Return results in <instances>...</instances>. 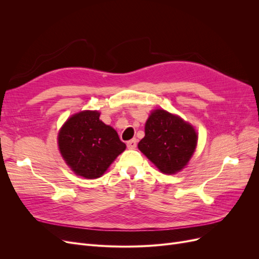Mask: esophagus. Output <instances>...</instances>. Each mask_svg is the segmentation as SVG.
I'll return each mask as SVG.
<instances>
[{"mask_svg":"<svg viewBox=\"0 0 259 259\" xmlns=\"http://www.w3.org/2000/svg\"><path fill=\"white\" fill-rule=\"evenodd\" d=\"M126 146H127L128 149H135L136 146H137V139L134 138V139L128 140V142L126 143Z\"/></svg>","mask_w":259,"mask_h":259,"instance_id":"1","label":"esophagus"}]
</instances>
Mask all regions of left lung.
Masks as SVG:
<instances>
[{"label":"left lung","mask_w":259,"mask_h":259,"mask_svg":"<svg viewBox=\"0 0 259 259\" xmlns=\"http://www.w3.org/2000/svg\"><path fill=\"white\" fill-rule=\"evenodd\" d=\"M190 124L165 110H154L146 123L138 149L164 174H175L187 165L197 146Z\"/></svg>","instance_id":"left-lung-1"}]
</instances>
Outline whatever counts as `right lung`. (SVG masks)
<instances>
[{"label": "right lung", "instance_id": "obj_1", "mask_svg": "<svg viewBox=\"0 0 259 259\" xmlns=\"http://www.w3.org/2000/svg\"><path fill=\"white\" fill-rule=\"evenodd\" d=\"M97 111H82L65 123L58 135L59 150L76 175H103L126 146L117 133L99 120Z\"/></svg>", "mask_w": 259, "mask_h": 259}]
</instances>
